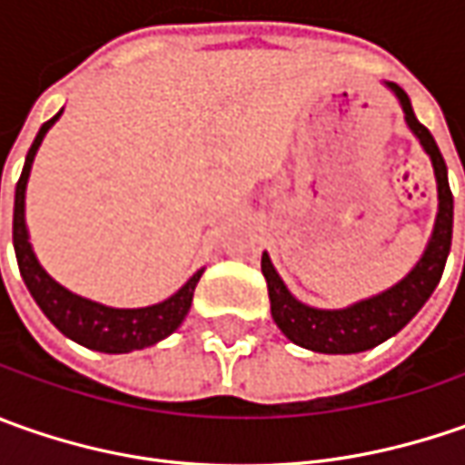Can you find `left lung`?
I'll return each mask as SVG.
<instances>
[{
	"label": "left lung",
	"instance_id": "8db88e82",
	"mask_svg": "<svg viewBox=\"0 0 465 465\" xmlns=\"http://www.w3.org/2000/svg\"><path fill=\"white\" fill-rule=\"evenodd\" d=\"M396 98L401 100L403 114L409 129L417 134L424 153L430 154L435 178H438V220H435V232L430 238V245L424 251L420 263L411 269V274L401 279L396 287L378 297L362 300L344 311H318L308 308L300 300L290 295L284 282L274 272L269 256H261V272L269 287V300H272V318L282 333L295 341L297 347L323 351V354H354L365 349L383 344L391 339L421 311V305L435 292L445 261L450 253V241H453V193L448 183V165L438 150V142L421 126L414 111L411 100L403 93L399 84H391Z\"/></svg>",
	"mask_w": 465,
	"mask_h": 465
}]
</instances>
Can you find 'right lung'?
<instances>
[{
  "instance_id": "add662e5",
  "label": "right lung",
  "mask_w": 465,
  "mask_h": 465,
  "mask_svg": "<svg viewBox=\"0 0 465 465\" xmlns=\"http://www.w3.org/2000/svg\"><path fill=\"white\" fill-rule=\"evenodd\" d=\"M59 116H62V111L41 126L33 147L27 150L25 168L20 173V181H17V188H15L12 242H15V256H17L23 282H25V287L30 290L33 300L38 302V308L44 311L45 318L62 331L64 336H69L72 341H77L82 347L105 351V354H126V351H134V349L153 347V344L163 341L165 336H170L183 323L188 308H191V300H193V290H196L199 279L204 274V269L196 272L165 302H157V305H150V308H136V311L105 308L100 302L72 295L69 290H64L59 282H54L45 274L38 259H35V253H33V248H30V242H27L25 186L33 157L38 153L45 132L51 129V124Z\"/></svg>"
}]
</instances>
